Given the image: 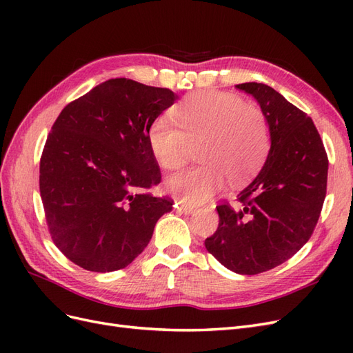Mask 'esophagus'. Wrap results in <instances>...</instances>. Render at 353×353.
<instances>
[{"instance_id":"obj_1","label":"esophagus","mask_w":353,"mask_h":353,"mask_svg":"<svg viewBox=\"0 0 353 353\" xmlns=\"http://www.w3.org/2000/svg\"><path fill=\"white\" fill-rule=\"evenodd\" d=\"M175 208L179 209L183 213H185V215H190V213H193V210H194V206H191V205H188V203H184V201H178Z\"/></svg>"}]
</instances>
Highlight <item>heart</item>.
Listing matches in <instances>:
<instances>
[{"label": "heart", "instance_id": "1", "mask_svg": "<svg viewBox=\"0 0 353 353\" xmlns=\"http://www.w3.org/2000/svg\"><path fill=\"white\" fill-rule=\"evenodd\" d=\"M175 121L157 116L147 140L159 165L166 170L183 166L191 145L200 144L203 162L175 174L166 188L190 203L215 196L227 178L241 183L256 172L270 147V125L263 112L239 95L218 91L191 94L175 110Z\"/></svg>", "mask_w": 353, "mask_h": 353}]
</instances>
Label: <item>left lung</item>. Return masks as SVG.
<instances>
[{
  "label": "left lung",
  "instance_id": "8db88e82",
  "mask_svg": "<svg viewBox=\"0 0 353 353\" xmlns=\"http://www.w3.org/2000/svg\"><path fill=\"white\" fill-rule=\"evenodd\" d=\"M236 87L258 100L270 125L266 162L237 196L216 206L219 223L205 240L225 268L254 275L281 265L311 239L327 193L328 157L305 112L265 83Z\"/></svg>",
  "mask_w": 353,
  "mask_h": 353
}]
</instances>
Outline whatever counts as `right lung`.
I'll use <instances>...</instances> for the list:
<instances>
[{"instance_id":"add662e5","label":"right lung","mask_w":353,"mask_h":353,"mask_svg":"<svg viewBox=\"0 0 353 353\" xmlns=\"http://www.w3.org/2000/svg\"><path fill=\"white\" fill-rule=\"evenodd\" d=\"M175 100L168 88L109 79L69 103L51 126L41 199L52 241L81 268H125L172 210L174 200L147 193L162 179L147 131Z\"/></svg>"}]
</instances>
